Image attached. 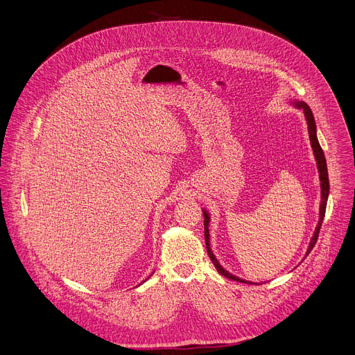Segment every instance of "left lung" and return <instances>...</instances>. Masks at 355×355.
<instances>
[{
    "mask_svg": "<svg viewBox=\"0 0 355 355\" xmlns=\"http://www.w3.org/2000/svg\"><path fill=\"white\" fill-rule=\"evenodd\" d=\"M293 105L297 108V110H302L303 114H305V118H306V122H308V130H309V139H311V144H312V148H313V153H315V159H316V163H318V170H319V178H320V189H322V200H320V214H319V223L316 226V230H315V234L309 243V247H308V251H306V256L309 254V252L312 251V248L315 247L316 241H318V236H319V232H320V227H322V223H323V218H324V214H326V205H327V198H329V189H330V185H329V174H327V164H326V157H324V153L323 150L319 144V140H318V136H316V123H315V118H313V114L311 111V108L308 107L306 103H303V101H295ZM204 226H205V243H207V250H208V256L209 259L212 260L215 268L218 270L219 274H222L223 277L229 278V279H233V281H237V282H241V284H252L250 281H245V279H241L239 277H234L233 274L227 272L220 264L219 261L216 260V257L214 256V252L211 250V244H209V215L208 212L204 211ZM257 285V284H256Z\"/></svg>",
    "mask_w": 355,
    "mask_h": 355,
    "instance_id": "1",
    "label": "left lung"
}]
</instances>
